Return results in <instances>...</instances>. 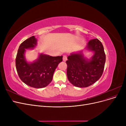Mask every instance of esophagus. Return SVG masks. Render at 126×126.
Returning a JSON list of instances; mask_svg holds the SVG:
<instances>
[{
  "label": "esophagus",
  "mask_w": 126,
  "mask_h": 126,
  "mask_svg": "<svg viewBox=\"0 0 126 126\" xmlns=\"http://www.w3.org/2000/svg\"><path fill=\"white\" fill-rule=\"evenodd\" d=\"M67 60V57L66 56H63V62H66V61Z\"/></svg>",
  "instance_id": "obj_1"
}]
</instances>
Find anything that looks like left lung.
Returning a JSON list of instances; mask_svg holds the SVG:
<instances>
[{
	"instance_id": "1",
	"label": "left lung",
	"mask_w": 126,
	"mask_h": 126,
	"mask_svg": "<svg viewBox=\"0 0 126 126\" xmlns=\"http://www.w3.org/2000/svg\"><path fill=\"white\" fill-rule=\"evenodd\" d=\"M86 49L94 53L90 59L85 58L81 50L72 53L66 61L68 79L75 87L91 86L100 79L104 71L106 55L102 43L98 39H91Z\"/></svg>"
}]
</instances>
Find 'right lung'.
Wrapping results in <instances>:
<instances>
[{"mask_svg": "<svg viewBox=\"0 0 126 126\" xmlns=\"http://www.w3.org/2000/svg\"><path fill=\"white\" fill-rule=\"evenodd\" d=\"M37 41L35 36H32L20 44L16 58V67L22 82L35 88H41L52 81L55 69L63 61V56L52 57L40 54L36 60L28 63L25 56V49H33Z\"/></svg>", "mask_w": 126, "mask_h": 126, "instance_id": "right-lung-1", "label": "right lung"}]
</instances>
